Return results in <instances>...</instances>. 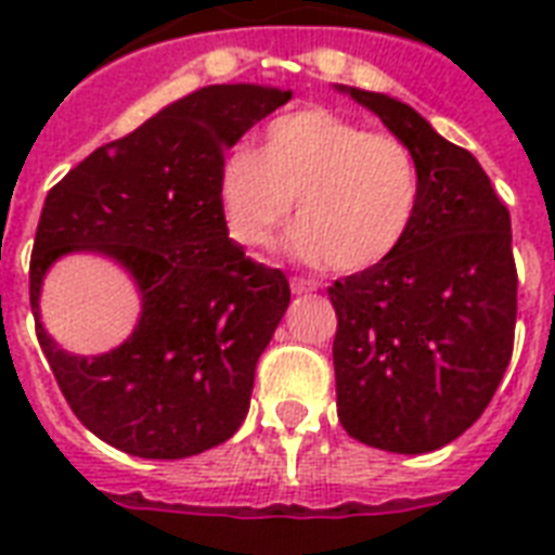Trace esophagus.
<instances>
[{
	"instance_id": "esophagus-1",
	"label": "esophagus",
	"mask_w": 555,
	"mask_h": 555,
	"mask_svg": "<svg viewBox=\"0 0 555 555\" xmlns=\"http://www.w3.org/2000/svg\"><path fill=\"white\" fill-rule=\"evenodd\" d=\"M320 287V282L313 276H294L291 279V291L294 294H311V291H317Z\"/></svg>"
}]
</instances>
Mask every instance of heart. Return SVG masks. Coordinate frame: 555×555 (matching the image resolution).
I'll use <instances>...</instances> for the list:
<instances>
[{
    "label": "heart",
    "mask_w": 555,
    "mask_h": 555,
    "mask_svg": "<svg viewBox=\"0 0 555 555\" xmlns=\"http://www.w3.org/2000/svg\"><path fill=\"white\" fill-rule=\"evenodd\" d=\"M294 198L299 253L351 273L403 244L421 172L397 134L371 132L328 108H299L268 126L261 152L233 150L218 172L227 230L244 247H268Z\"/></svg>",
    "instance_id": "b5f03b06"
}]
</instances>
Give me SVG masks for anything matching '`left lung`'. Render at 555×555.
Segmentation results:
<instances>
[{
	"instance_id": "left-lung-1",
	"label": "left lung",
	"mask_w": 555,
	"mask_h": 555,
	"mask_svg": "<svg viewBox=\"0 0 555 555\" xmlns=\"http://www.w3.org/2000/svg\"><path fill=\"white\" fill-rule=\"evenodd\" d=\"M412 150L417 216L388 259L328 287L343 429L421 455L464 435L513 357L518 273L504 201L481 164L412 106L351 89Z\"/></svg>"
}]
</instances>
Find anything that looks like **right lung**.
<instances>
[{
	"label": "right lung",
	"mask_w": 555,
	"mask_h": 555,
	"mask_svg": "<svg viewBox=\"0 0 555 555\" xmlns=\"http://www.w3.org/2000/svg\"><path fill=\"white\" fill-rule=\"evenodd\" d=\"M287 100L244 82L192 91L48 192L30 253L39 348L82 426L126 455H198L247 417L291 285L227 238L218 172L224 152ZM72 249L106 251L142 287V322L108 356H65L38 325L41 276Z\"/></svg>",
	"instance_id": "right-lung-1"
}]
</instances>
